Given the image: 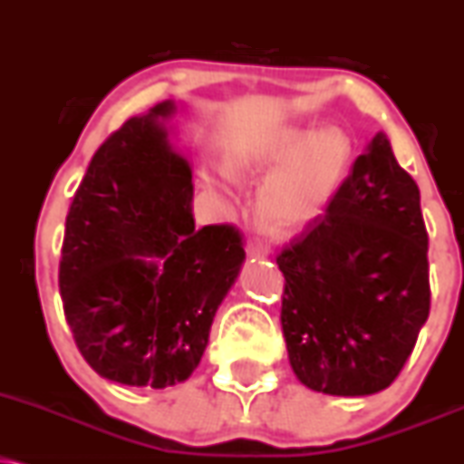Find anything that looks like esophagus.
I'll list each match as a JSON object with an SVG mask.
<instances>
[{"label": "esophagus", "instance_id": "esophagus-1", "mask_svg": "<svg viewBox=\"0 0 464 464\" xmlns=\"http://www.w3.org/2000/svg\"><path fill=\"white\" fill-rule=\"evenodd\" d=\"M267 244L266 242H261V239H250L248 242V253L250 255H256V256H261V255H267Z\"/></svg>", "mask_w": 464, "mask_h": 464}]
</instances>
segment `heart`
Instances as JSON below:
<instances>
[{
	"mask_svg": "<svg viewBox=\"0 0 464 464\" xmlns=\"http://www.w3.org/2000/svg\"><path fill=\"white\" fill-rule=\"evenodd\" d=\"M350 158L353 142L339 127H281L239 149L231 166L248 177L270 172L259 189V208L275 225L292 227L322 214Z\"/></svg>",
	"mask_w": 464,
	"mask_h": 464,
	"instance_id": "obj_1",
	"label": "heart"
}]
</instances>
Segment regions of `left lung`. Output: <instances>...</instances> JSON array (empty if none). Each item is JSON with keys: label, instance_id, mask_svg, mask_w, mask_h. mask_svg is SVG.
<instances>
[{"label": "left lung", "instance_id": "1", "mask_svg": "<svg viewBox=\"0 0 464 464\" xmlns=\"http://www.w3.org/2000/svg\"><path fill=\"white\" fill-rule=\"evenodd\" d=\"M276 264L285 276L281 328L298 381L328 395L387 389L428 320L430 278L420 188L384 133Z\"/></svg>", "mask_w": 464, "mask_h": 464}]
</instances>
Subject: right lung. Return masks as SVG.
Returning a JSON list of instances; mask_svg holds the SVG:
<instances>
[{
  "instance_id": "add662e5",
  "label": "right lung",
  "mask_w": 464,
  "mask_h": 464,
  "mask_svg": "<svg viewBox=\"0 0 464 464\" xmlns=\"http://www.w3.org/2000/svg\"><path fill=\"white\" fill-rule=\"evenodd\" d=\"M172 111L158 103L110 133L66 216L58 285L72 339L99 376L131 387L194 372L246 256L237 227L194 228L192 170L160 122Z\"/></svg>"
}]
</instances>
